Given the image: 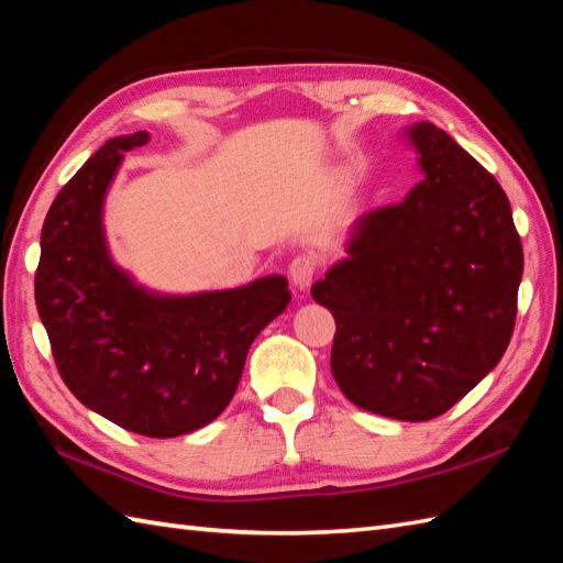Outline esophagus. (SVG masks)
Here are the masks:
<instances>
[{"mask_svg":"<svg viewBox=\"0 0 563 563\" xmlns=\"http://www.w3.org/2000/svg\"><path fill=\"white\" fill-rule=\"evenodd\" d=\"M287 273H290V280H292L295 290L297 292H307L313 276H317V258L307 256V254L295 256L290 268H287Z\"/></svg>","mask_w":563,"mask_h":563,"instance_id":"1","label":"esophagus"}]
</instances>
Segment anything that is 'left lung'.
<instances>
[{"instance_id": "left-lung-1", "label": "left lung", "mask_w": 563, "mask_h": 563, "mask_svg": "<svg viewBox=\"0 0 563 563\" xmlns=\"http://www.w3.org/2000/svg\"><path fill=\"white\" fill-rule=\"evenodd\" d=\"M424 179L360 216L347 258L313 283L335 319L331 369L347 400L427 422L453 408L508 347L522 246L508 196L443 129H402Z\"/></svg>"}]
</instances>
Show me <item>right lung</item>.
I'll return each instance as SVG.
<instances>
[{"label":"right lung","instance_id":"add662e5","mask_svg":"<svg viewBox=\"0 0 563 563\" xmlns=\"http://www.w3.org/2000/svg\"><path fill=\"white\" fill-rule=\"evenodd\" d=\"M148 139L104 141L52 201L35 305L64 384L88 410L134 434L173 439L228 408L246 352L290 305V290L285 276H266L232 290L165 295L114 264L104 196L124 153Z\"/></svg>","mask_w":563,"mask_h":563}]
</instances>
